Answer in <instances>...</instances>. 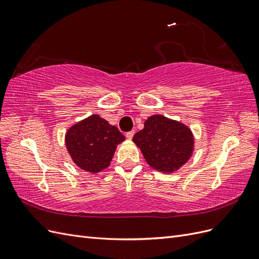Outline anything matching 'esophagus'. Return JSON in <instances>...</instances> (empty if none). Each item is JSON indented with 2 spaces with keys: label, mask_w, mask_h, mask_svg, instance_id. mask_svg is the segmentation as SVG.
I'll return each mask as SVG.
<instances>
[{
  "label": "esophagus",
  "mask_w": 259,
  "mask_h": 259,
  "mask_svg": "<svg viewBox=\"0 0 259 259\" xmlns=\"http://www.w3.org/2000/svg\"><path fill=\"white\" fill-rule=\"evenodd\" d=\"M134 134H135V132L134 131H131V132H127L126 134H125V136H126L127 139H132L133 136H134Z\"/></svg>",
  "instance_id": "obj_1"
}]
</instances>
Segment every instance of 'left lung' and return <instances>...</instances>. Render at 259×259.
<instances>
[{"instance_id":"1","label":"left lung","mask_w":259,"mask_h":259,"mask_svg":"<svg viewBox=\"0 0 259 259\" xmlns=\"http://www.w3.org/2000/svg\"><path fill=\"white\" fill-rule=\"evenodd\" d=\"M133 142L149 166L163 173L178 170L191 158L194 149L193 134L187 125L159 114L148 117Z\"/></svg>"}]
</instances>
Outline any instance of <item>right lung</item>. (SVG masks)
Returning <instances> with one entry per match:
<instances>
[{"mask_svg":"<svg viewBox=\"0 0 259 259\" xmlns=\"http://www.w3.org/2000/svg\"><path fill=\"white\" fill-rule=\"evenodd\" d=\"M124 140L117 127L98 114L77 122L66 133V147L72 161L92 174L110 165L116 146Z\"/></svg>","mask_w":259,"mask_h":259,"instance_id":"right-lung-1","label":"right lung"}]
</instances>
